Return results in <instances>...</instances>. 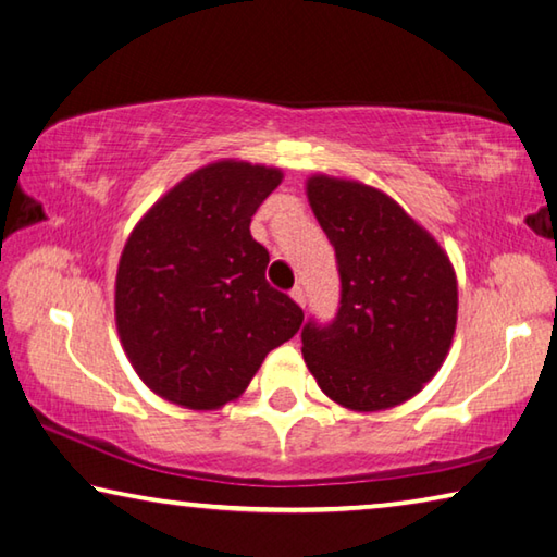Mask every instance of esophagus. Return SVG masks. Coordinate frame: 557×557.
<instances>
[{
    "label": "esophagus",
    "mask_w": 557,
    "mask_h": 557,
    "mask_svg": "<svg viewBox=\"0 0 557 557\" xmlns=\"http://www.w3.org/2000/svg\"><path fill=\"white\" fill-rule=\"evenodd\" d=\"M290 298H294L300 308H306V290H304V286H296L294 290H290Z\"/></svg>",
    "instance_id": "34e87169"
}]
</instances>
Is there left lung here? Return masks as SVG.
I'll return each mask as SVG.
<instances>
[{"instance_id": "obj_1", "label": "left lung", "mask_w": 557, "mask_h": 557, "mask_svg": "<svg viewBox=\"0 0 557 557\" xmlns=\"http://www.w3.org/2000/svg\"><path fill=\"white\" fill-rule=\"evenodd\" d=\"M306 195L331 239L341 308L300 331L304 360L333 403L380 412L440 372L457 331V273L395 199L355 180L313 175Z\"/></svg>"}]
</instances>
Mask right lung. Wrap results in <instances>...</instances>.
<instances>
[{
    "mask_svg": "<svg viewBox=\"0 0 557 557\" xmlns=\"http://www.w3.org/2000/svg\"><path fill=\"white\" fill-rule=\"evenodd\" d=\"M284 172L242 160L195 170L154 202L125 242L115 325L154 395L216 409L249 387L304 311L267 281L269 251L251 216Z\"/></svg>",
    "mask_w": 557,
    "mask_h": 557,
    "instance_id": "right-lung-1",
    "label": "right lung"
}]
</instances>
